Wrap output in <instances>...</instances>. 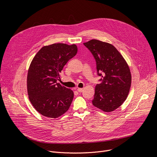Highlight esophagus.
Segmentation results:
<instances>
[{"label":"esophagus","instance_id":"esophagus-1","mask_svg":"<svg viewBox=\"0 0 157 157\" xmlns=\"http://www.w3.org/2000/svg\"><path fill=\"white\" fill-rule=\"evenodd\" d=\"M77 91H78L79 93H81V92H82V91H83V88H78Z\"/></svg>","mask_w":157,"mask_h":157}]
</instances>
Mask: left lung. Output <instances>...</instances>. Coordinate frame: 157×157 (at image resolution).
<instances>
[{
    "label": "left lung",
    "mask_w": 157,
    "mask_h": 157,
    "mask_svg": "<svg viewBox=\"0 0 157 157\" xmlns=\"http://www.w3.org/2000/svg\"><path fill=\"white\" fill-rule=\"evenodd\" d=\"M96 61L101 84L95 87L92 101L96 107L105 113L114 111L127 99L131 86L129 66L113 44L93 39L84 43Z\"/></svg>",
    "instance_id": "obj_1"
}]
</instances>
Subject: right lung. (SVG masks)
Wrapping results in <instances>:
<instances>
[{
    "label": "right lung",
    "mask_w": 157,
    "mask_h": 157,
    "mask_svg": "<svg viewBox=\"0 0 157 157\" xmlns=\"http://www.w3.org/2000/svg\"><path fill=\"white\" fill-rule=\"evenodd\" d=\"M77 52L75 44L54 43L42 47L33 58L27 75V93L30 102L42 116L57 118L69 109L74 93L57 80L64 66Z\"/></svg>",
    "instance_id": "add662e5"
}]
</instances>
